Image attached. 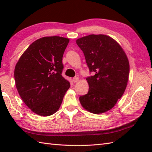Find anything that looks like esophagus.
<instances>
[{"label":"esophagus","mask_w":152,"mask_h":152,"mask_svg":"<svg viewBox=\"0 0 152 152\" xmlns=\"http://www.w3.org/2000/svg\"><path fill=\"white\" fill-rule=\"evenodd\" d=\"M72 80H73L74 83H76V82H78L79 81V78H78V77H74Z\"/></svg>","instance_id":"obj_1"}]
</instances>
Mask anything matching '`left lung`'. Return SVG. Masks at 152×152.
I'll return each instance as SVG.
<instances>
[{"label":"left lung","instance_id":"obj_1","mask_svg":"<svg viewBox=\"0 0 152 152\" xmlns=\"http://www.w3.org/2000/svg\"><path fill=\"white\" fill-rule=\"evenodd\" d=\"M76 42L84 54L90 72L86 78L88 93L80 96L82 107L99 114L112 109L125 91L129 63L125 52L114 38L104 34H90Z\"/></svg>","mask_w":152,"mask_h":152}]
</instances>
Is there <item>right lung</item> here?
<instances>
[{
  "label": "right lung",
  "instance_id": "1",
  "mask_svg": "<svg viewBox=\"0 0 152 152\" xmlns=\"http://www.w3.org/2000/svg\"><path fill=\"white\" fill-rule=\"evenodd\" d=\"M69 38L45 37L35 40L19 58L15 86L23 101L35 114L49 116L59 109L70 83L61 75L63 56Z\"/></svg>",
  "mask_w": 152,
  "mask_h": 152
}]
</instances>
